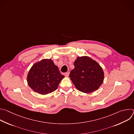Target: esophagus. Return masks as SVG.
Returning a JSON list of instances; mask_svg holds the SVG:
<instances>
[{
	"mask_svg": "<svg viewBox=\"0 0 134 134\" xmlns=\"http://www.w3.org/2000/svg\"><path fill=\"white\" fill-rule=\"evenodd\" d=\"M65 76H66V77H68L69 76V72H67L65 73Z\"/></svg>",
	"mask_w": 134,
	"mask_h": 134,
	"instance_id": "1",
	"label": "esophagus"
}]
</instances>
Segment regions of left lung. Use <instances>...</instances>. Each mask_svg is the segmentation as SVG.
Here are the masks:
<instances>
[{
	"instance_id": "obj_1",
	"label": "left lung",
	"mask_w": 134,
	"mask_h": 134,
	"mask_svg": "<svg viewBox=\"0 0 134 134\" xmlns=\"http://www.w3.org/2000/svg\"><path fill=\"white\" fill-rule=\"evenodd\" d=\"M75 68L70 71L69 77L76 88L85 93L97 90L104 80V72L100 65L87 56L77 57Z\"/></svg>"
}]
</instances>
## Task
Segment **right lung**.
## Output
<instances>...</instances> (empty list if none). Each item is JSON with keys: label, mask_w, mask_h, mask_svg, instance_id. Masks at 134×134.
Returning a JSON list of instances; mask_svg holds the SVG:
<instances>
[{"label": "right lung", "mask_w": 134, "mask_h": 134, "mask_svg": "<svg viewBox=\"0 0 134 134\" xmlns=\"http://www.w3.org/2000/svg\"><path fill=\"white\" fill-rule=\"evenodd\" d=\"M64 78L50 59H44L34 64L29 71L27 81L35 92L45 95L54 91Z\"/></svg>", "instance_id": "add662e5"}]
</instances>
